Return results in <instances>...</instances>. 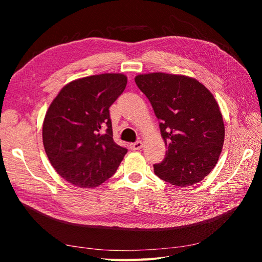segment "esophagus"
I'll return each instance as SVG.
<instances>
[{
  "instance_id": "esophagus-1",
  "label": "esophagus",
  "mask_w": 262,
  "mask_h": 262,
  "mask_svg": "<svg viewBox=\"0 0 262 262\" xmlns=\"http://www.w3.org/2000/svg\"><path fill=\"white\" fill-rule=\"evenodd\" d=\"M142 147H143V143H142V141H137V142H134V143L130 144V148L132 150H138Z\"/></svg>"
}]
</instances>
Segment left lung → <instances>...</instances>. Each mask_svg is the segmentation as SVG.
Segmentation results:
<instances>
[{"mask_svg": "<svg viewBox=\"0 0 262 262\" xmlns=\"http://www.w3.org/2000/svg\"><path fill=\"white\" fill-rule=\"evenodd\" d=\"M136 83L152 105L167 146L154 164L155 175L170 185L200 182L215 167L224 143L222 114L211 92L195 78L167 73L140 74Z\"/></svg>", "mask_w": 262, "mask_h": 262, "instance_id": "1", "label": "left lung"}]
</instances>
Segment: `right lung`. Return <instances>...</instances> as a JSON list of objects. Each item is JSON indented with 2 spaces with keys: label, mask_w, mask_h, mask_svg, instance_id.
Here are the masks:
<instances>
[{
  "label": "right lung",
  "mask_w": 262,
  "mask_h": 262,
  "mask_svg": "<svg viewBox=\"0 0 262 262\" xmlns=\"http://www.w3.org/2000/svg\"><path fill=\"white\" fill-rule=\"evenodd\" d=\"M126 76L106 73L75 80L53 99L42 125L46 154L59 175L80 188L112 177L128 149L115 143L109 107Z\"/></svg>",
  "instance_id": "right-lung-1"
}]
</instances>
